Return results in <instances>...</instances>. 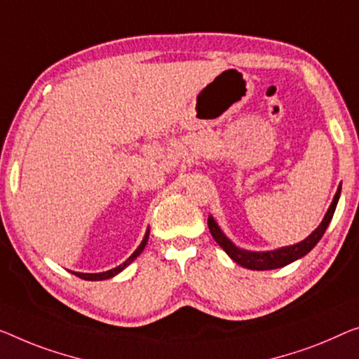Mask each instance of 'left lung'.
Segmentation results:
<instances>
[{"label":"left lung","instance_id":"left-lung-1","mask_svg":"<svg viewBox=\"0 0 359 359\" xmlns=\"http://www.w3.org/2000/svg\"><path fill=\"white\" fill-rule=\"evenodd\" d=\"M340 191H341V185H339V190L332 200V205L329 206L327 212L323 219V222L319 224V227L314 231L309 237H306L303 242H299L297 245H290V247H282L279 250H272V251H248V250H242L229 240L224 232L219 229L217 222L214 221L212 216L208 217V227H210V232L212 235V238L216 240L219 247H221L226 253L231 256V258L235 261V263L247 267V269H253V271H269V269H277V267H283L287 264L293 263L299 258H303L304 255H308L316 243L323 238V235L325 232V229L332 221V216L335 212L337 203H339L340 198Z\"/></svg>","mask_w":359,"mask_h":359}]
</instances>
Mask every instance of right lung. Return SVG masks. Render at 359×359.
<instances>
[{
	"label": "right lung",
	"mask_w": 359,
	"mask_h": 359,
	"mask_svg": "<svg viewBox=\"0 0 359 359\" xmlns=\"http://www.w3.org/2000/svg\"><path fill=\"white\" fill-rule=\"evenodd\" d=\"M148 237H149V229L147 231L145 237H143L142 243L138 245V248L130 255V258H128L127 261H124V263H122L121 266L114 267V269H109V271H106V272H98V274H87V272H72V274H76L77 277H80V279H83V280H104V279H111V277H114V276L119 274L121 271H124L126 267L130 264L133 259L137 258V256H140V253L143 251V248H145V245L148 242Z\"/></svg>",
	"instance_id": "right-lung-1"
}]
</instances>
